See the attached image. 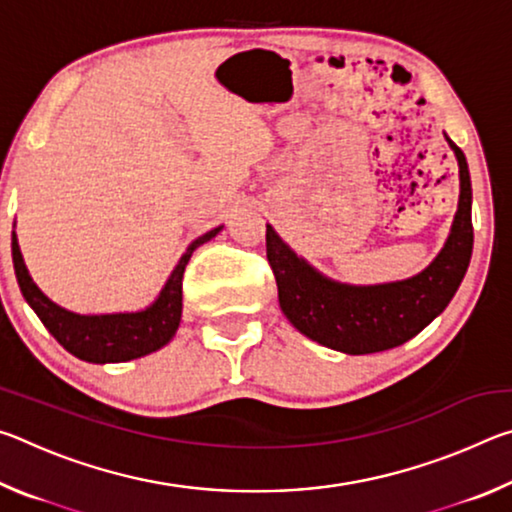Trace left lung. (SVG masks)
Listing matches in <instances>:
<instances>
[{
	"instance_id": "left-lung-1",
	"label": "left lung",
	"mask_w": 512,
	"mask_h": 512,
	"mask_svg": "<svg viewBox=\"0 0 512 512\" xmlns=\"http://www.w3.org/2000/svg\"><path fill=\"white\" fill-rule=\"evenodd\" d=\"M447 142L456 153L461 176L452 232L436 259L409 280L370 287L334 282L266 225V257L277 282V298L298 332L345 354H372L406 343L443 314L461 287L474 246L470 169L465 153L449 137Z\"/></svg>"
}]
</instances>
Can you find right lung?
<instances>
[{"instance_id": "1", "label": "right lung", "mask_w": 512, "mask_h": 512, "mask_svg": "<svg viewBox=\"0 0 512 512\" xmlns=\"http://www.w3.org/2000/svg\"><path fill=\"white\" fill-rule=\"evenodd\" d=\"M223 225L205 232L203 237L194 239L180 262L173 268L167 284H164L160 296L155 298L151 307L131 314H99L83 316L67 311L56 302H51L45 293L38 289V284L31 280L24 264L17 235L11 237L13 266L15 277L20 284V291L29 307L36 311L42 325L49 329V334L63 345V348L88 363H119L140 359L144 354H151L167 345L180 325L183 314V273L194 250L216 237Z\"/></svg>"}]
</instances>
